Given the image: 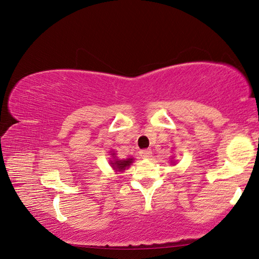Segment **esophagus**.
<instances>
[{"instance_id":"34e87169","label":"esophagus","mask_w":259,"mask_h":259,"mask_svg":"<svg viewBox=\"0 0 259 259\" xmlns=\"http://www.w3.org/2000/svg\"><path fill=\"white\" fill-rule=\"evenodd\" d=\"M140 155L142 158H146V159H149L152 155V151L150 149H145V150H141L140 151Z\"/></svg>"}]
</instances>
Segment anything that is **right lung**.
I'll list each match as a JSON object with an SVG mask.
<instances>
[{"instance_id": "1", "label": "right lung", "mask_w": 259, "mask_h": 259, "mask_svg": "<svg viewBox=\"0 0 259 259\" xmlns=\"http://www.w3.org/2000/svg\"><path fill=\"white\" fill-rule=\"evenodd\" d=\"M110 152H111L110 155H111V157L113 159V160H110V163H111V166L115 170V171L122 172L126 168H129L130 164L134 162V158L122 159V160H121V159H118L117 157H115V153L113 151H110Z\"/></svg>"}]
</instances>
